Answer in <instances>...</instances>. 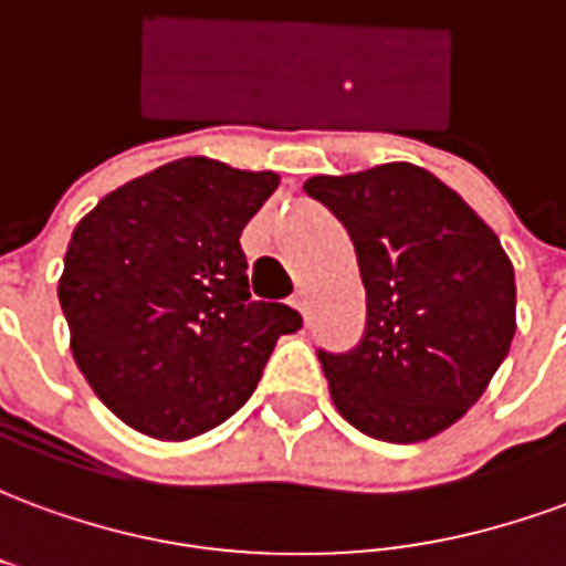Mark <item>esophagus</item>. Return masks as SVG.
I'll return each instance as SVG.
<instances>
[{
	"label": "esophagus",
	"mask_w": 566,
	"mask_h": 566,
	"mask_svg": "<svg viewBox=\"0 0 566 566\" xmlns=\"http://www.w3.org/2000/svg\"><path fill=\"white\" fill-rule=\"evenodd\" d=\"M291 306H294L296 312H300V315H306V312H308V296H306V291H296L294 300H291Z\"/></svg>",
	"instance_id": "34e87169"
}]
</instances>
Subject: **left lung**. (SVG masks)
Returning a JSON list of instances; mask_svg holds the SVG:
<instances>
[{
  "label": "left lung",
  "instance_id": "1",
  "mask_svg": "<svg viewBox=\"0 0 566 566\" xmlns=\"http://www.w3.org/2000/svg\"><path fill=\"white\" fill-rule=\"evenodd\" d=\"M308 197L336 214L367 287V327L318 352L339 416L385 442L442 433L485 394L515 333V272L494 230L412 163L315 175Z\"/></svg>",
  "mask_w": 566,
  "mask_h": 566
}]
</instances>
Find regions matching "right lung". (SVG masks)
<instances>
[{
  "mask_svg": "<svg viewBox=\"0 0 566 566\" xmlns=\"http://www.w3.org/2000/svg\"><path fill=\"white\" fill-rule=\"evenodd\" d=\"M279 187L185 157L133 178L81 218L56 287L75 364L120 421L190 439L239 412L300 312L248 291L239 245Z\"/></svg>",
  "mask_w": 566,
  "mask_h": 566,
  "instance_id": "add662e5",
  "label": "right lung"
}]
</instances>
